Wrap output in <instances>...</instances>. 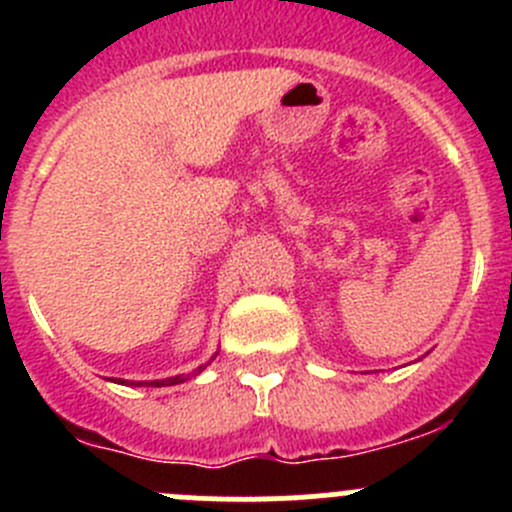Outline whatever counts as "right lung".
<instances>
[{
	"instance_id": "1",
	"label": "right lung",
	"mask_w": 512,
	"mask_h": 512,
	"mask_svg": "<svg viewBox=\"0 0 512 512\" xmlns=\"http://www.w3.org/2000/svg\"><path fill=\"white\" fill-rule=\"evenodd\" d=\"M213 361V359H210ZM208 366V364H205ZM205 366H198V369L193 371V374H188V376H195V374H200V371L205 369ZM188 376H170V379H160V381H141V384H136V386H175V384H183V381H188ZM118 384H128V381H123V379H118Z\"/></svg>"
}]
</instances>
